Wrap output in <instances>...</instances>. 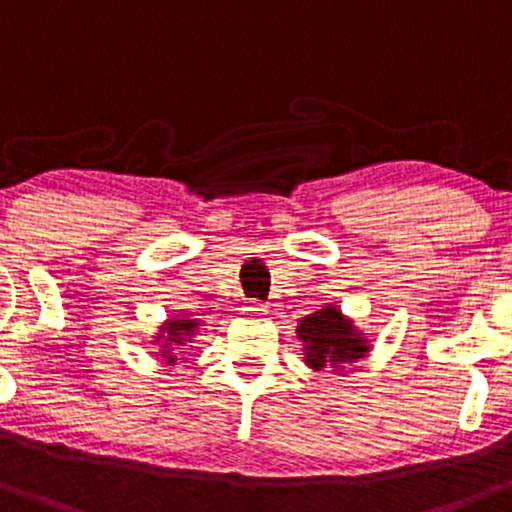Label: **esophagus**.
I'll use <instances>...</instances> for the list:
<instances>
[{
	"label": "esophagus",
	"mask_w": 512,
	"mask_h": 512,
	"mask_svg": "<svg viewBox=\"0 0 512 512\" xmlns=\"http://www.w3.org/2000/svg\"><path fill=\"white\" fill-rule=\"evenodd\" d=\"M241 312H244L246 314V317H263V314H266L268 312V309H266V304H261V302H251V304H246V307L244 309H241Z\"/></svg>",
	"instance_id": "34e87169"
}]
</instances>
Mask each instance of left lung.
Wrapping results in <instances>:
<instances>
[{
	"label": "left lung",
	"instance_id": "left-lung-1",
	"mask_svg": "<svg viewBox=\"0 0 512 512\" xmlns=\"http://www.w3.org/2000/svg\"><path fill=\"white\" fill-rule=\"evenodd\" d=\"M297 338L304 343V363L314 370H343L358 358H365L370 350L367 338L338 307H324L304 317L297 326Z\"/></svg>",
	"mask_w": 512,
	"mask_h": 512
}]
</instances>
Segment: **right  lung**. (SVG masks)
I'll return each mask as SVG.
<instances>
[{
    "instance_id": "right-lung-1",
    "label": "right lung",
    "mask_w": 512,
    "mask_h": 512,
    "mask_svg": "<svg viewBox=\"0 0 512 512\" xmlns=\"http://www.w3.org/2000/svg\"><path fill=\"white\" fill-rule=\"evenodd\" d=\"M200 321L198 319H169L159 331V336L154 341L159 343V355L166 358V363L176 365V346H183L193 338V333L198 331Z\"/></svg>"
}]
</instances>
